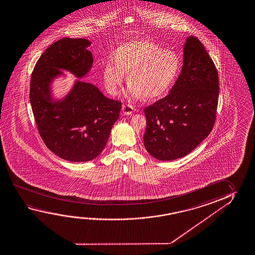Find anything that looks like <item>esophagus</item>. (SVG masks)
Returning <instances> with one entry per match:
<instances>
[{"label": "esophagus", "mask_w": 255, "mask_h": 255, "mask_svg": "<svg viewBox=\"0 0 255 255\" xmlns=\"http://www.w3.org/2000/svg\"><path fill=\"white\" fill-rule=\"evenodd\" d=\"M133 107L131 105H124L122 108V113L125 116H129L133 112Z\"/></svg>", "instance_id": "1"}]
</instances>
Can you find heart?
<instances>
[{"label": "heart", "instance_id": "b5f03b06", "mask_svg": "<svg viewBox=\"0 0 255 255\" xmlns=\"http://www.w3.org/2000/svg\"><path fill=\"white\" fill-rule=\"evenodd\" d=\"M180 69L174 51L150 42H130L117 50L116 60L109 59L104 68V83L116 95L128 73V95L133 99H155L168 92Z\"/></svg>", "mask_w": 255, "mask_h": 255}]
</instances>
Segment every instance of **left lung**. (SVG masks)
Listing matches in <instances>:
<instances>
[{
    "label": "left lung",
    "instance_id": "1",
    "mask_svg": "<svg viewBox=\"0 0 255 255\" xmlns=\"http://www.w3.org/2000/svg\"><path fill=\"white\" fill-rule=\"evenodd\" d=\"M183 66L170 94L146 107V151L162 161L183 157L211 133L219 99L217 69L203 43L188 36Z\"/></svg>",
    "mask_w": 255,
    "mask_h": 255
}]
</instances>
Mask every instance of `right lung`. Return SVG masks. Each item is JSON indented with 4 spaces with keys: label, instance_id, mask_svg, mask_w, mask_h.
Returning <instances> with one entry per match:
<instances>
[{
    "label": "right lung",
    "instance_id": "right-lung-1",
    "mask_svg": "<svg viewBox=\"0 0 255 255\" xmlns=\"http://www.w3.org/2000/svg\"><path fill=\"white\" fill-rule=\"evenodd\" d=\"M90 45L83 38L60 39L42 53L31 75L30 103L40 136L50 151L71 162H87L101 154L122 109L121 101L79 80L63 100H52L50 84L62 74L59 69L78 78L90 71Z\"/></svg>",
    "mask_w": 255,
    "mask_h": 255
}]
</instances>
